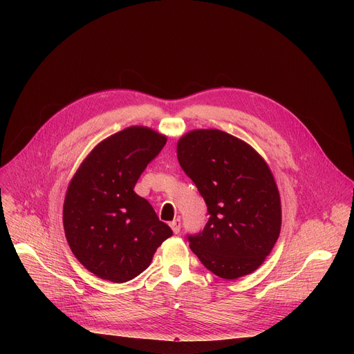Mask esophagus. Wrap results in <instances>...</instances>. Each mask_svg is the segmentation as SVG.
<instances>
[{
  "instance_id": "1",
  "label": "esophagus",
  "mask_w": 354,
  "mask_h": 354,
  "mask_svg": "<svg viewBox=\"0 0 354 354\" xmlns=\"http://www.w3.org/2000/svg\"><path fill=\"white\" fill-rule=\"evenodd\" d=\"M169 225H171V228H172V231H174L175 234H178V232L180 231V220H179V218H176V220L171 221V223H169Z\"/></svg>"
}]
</instances>
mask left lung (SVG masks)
I'll list each match as a JSON object with an SVG mask.
<instances>
[{
    "label": "left lung",
    "instance_id": "obj_1",
    "mask_svg": "<svg viewBox=\"0 0 354 354\" xmlns=\"http://www.w3.org/2000/svg\"><path fill=\"white\" fill-rule=\"evenodd\" d=\"M176 153L210 216L203 231L187 235L193 254L221 279L255 272L281 227L280 194L268 164L249 144L216 129L189 131Z\"/></svg>",
    "mask_w": 354,
    "mask_h": 354
}]
</instances>
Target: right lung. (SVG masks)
Masks as SVG:
<instances>
[{
    "instance_id": "1",
    "label": "right lung",
    "mask_w": 354,
    "mask_h": 354,
    "mask_svg": "<svg viewBox=\"0 0 354 354\" xmlns=\"http://www.w3.org/2000/svg\"><path fill=\"white\" fill-rule=\"evenodd\" d=\"M167 137L131 126L100 141L73 176L63 224L74 257L95 276L124 283L142 273L172 235L153 206L134 192Z\"/></svg>"
}]
</instances>
